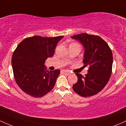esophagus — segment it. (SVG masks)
Returning a JSON list of instances; mask_svg holds the SVG:
<instances>
[{"label":"esophagus","instance_id":"esophagus-1","mask_svg":"<svg viewBox=\"0 0 126 126\" xmlns=\"http://www.w3.org/2000/svg\"><path fill=\"white\" fill-rule=\"evenodd\" d=\"M63 72L64 73V74H66L67 75H69L70 74V72L69 71H67V70H63Z\"/></svg>","mask_w":126,"mask_h":126}]
</instances>
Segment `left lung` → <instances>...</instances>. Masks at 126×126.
Masks as SVG:
<instances>
[{
    "label": "left lung",
    "instance_id": "left-lung-1",
    "mask_svg": "<svg viewBox=\"0 0 126 126\" xmlns=\"http://www.w3.org/2000/svg\"><path fill=\"white\" fill-rule=\"evenodd\" d=\"M85 48L83 62L88 66L85 77L76 73L78 82L73 85V91L84 97L96 95L105 87L112 73V53L107 43L98 35L86 33L72 36Z\"/></svg>",
    "mask_w": 126,
    "mask_h": 126
}]
</instances>
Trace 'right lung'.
<instances>
[{"instance_id":"right-lung-1","label":"right lung","mask_w":126,"mask_h":126,"mask_svg":"<svg viewBox=\"0 0 126 126\" xmlns=\"http://www.w3.org/2000/svg\"><path fill=\"white\" fill-rule=\"evenodd\" d=\"M63 36H33L23 40L12 54V66L16 83L25 93L35 98L48 93L56 83L60 70L48 71L46 60L51 57Z\"/></svg>"}]
</instances>
